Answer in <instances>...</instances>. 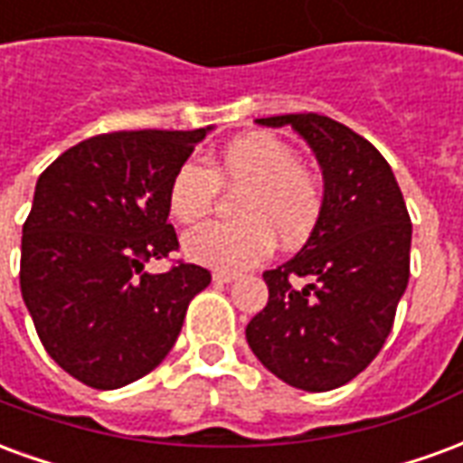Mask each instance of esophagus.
Returning <instances> with one entry per match:
<instances>
[{"label":"esophagus","instance_id":"34e87169","mask_svg":"<svg viewBox=\"0 0 463 463\" xmlns=\"http://www.w3.org/2000/svg\"><path fill=\"white\" fill-rule=\"evenodd\" d=\"M241 278L238 272H228V270H215L213 272V280L215 282H235Z\"/></svg>","mask_w":463,"mask_h":463}]
</instances>
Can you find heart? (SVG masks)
<instances>
[{"mask_svg": "<svg viewBox=\"0 0 463 463\" xmlns=\"http://www.w3.org/2000/svg\"><path fill=\"white\" fill-rule=\"evenodd\" d=\"M203 163H183L168 185V208L183 225L211 213L218 188H241L232 201L235 221L205 222L183 238L193 262L241 270L260 262L272 241L298 248L320 221L325 193L320 178L300 165L292 146L270 133H248L213 151Z\"/></svg>", "mask_w": 463, "mask_h": 463, "instance_id": "heart-1", "label": "heart"}]
</instances>
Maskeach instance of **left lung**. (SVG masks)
I'll return each instance as SVG.
<instances>
[{
	"label": "left lung",
	"mask_w": 463,
	"mask_h": 463,
	"mask_svg": "<svg viewBox=\"0 0 463 463\" xmlns=\"http://www.w3.org/2000/svg\"><path fill=\"white\" fill-rule=\"evenodd\" d=\"M258 123L292 126L310 143L325 178V205L302 250L262 272L270 298L245 337L252 354L290 387L330 392L357 377L392 332L409 282L411 221L384 156L345 123L320 114Z\"/></svg>",
	"instance_id": "1"
}]
</instances>
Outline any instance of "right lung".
Returning a JSON list of instances; mask_svg holds the SVG:
<instances>
[{
    "label": "right lung",
    "mask_w": 463,
    "mask_h": 463,
    "mask_svg": "<svg viewBox=\"0 0 463 463\" xmlns=\"http://www.w3.org/2000/svg\"><path fill=\"white\" fill-rule=\"evenodd\" d=\"M208 128L116 131L76 143L36 181L22 228V298L59 367L94 389L146 377L211 272L146 262L178 250L168 185Z\"/></svg>",
    "instance_id": "right-lung-1"
}]
</instances>
